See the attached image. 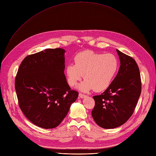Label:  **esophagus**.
I'll use <instances>...</instances> for the list:
<instances>
[{
    "label": "esophagus",
    "mask_w": 156,
    "mask_h": 156,
    "mask_svg": "<svg viewBox=\"0 0 156 156\" xmlns=\"http://www.w3.org/2000/svg\"><path fill=\"white\" fill-rule=\"evenodd\" d=\"M79 97H80V98H85L87 97V96H86V95H85V94L80 93L79 94Z\"/></svg>",
    "instance_id": "1"
}]
</instances>
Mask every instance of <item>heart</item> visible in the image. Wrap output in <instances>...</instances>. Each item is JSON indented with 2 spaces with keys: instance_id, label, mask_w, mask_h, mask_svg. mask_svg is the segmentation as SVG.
<instances>
[{
  "instance_id": "1",
  "label": "heart",
  "mask_w": 156,
  "mask_h": 156,
  "mask_svg": "<svg viewBox=\"0 0 156 156\" xmlns=\"http://www.w3.org/2000/svg\"><path fill=\"white\" fill-rule=\"evenodd\" d=\"M74 62V65L66 66L67 83L71 87L76 86L84 75L85 80L78 86V89L83 92L105 90L110 86L119 68L116 57L111 53L103 55L85 51L78 53Z\"/></svg>"
}]
</instances>
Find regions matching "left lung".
Returning a JSON list of instances; mask_svg holds the SVG:
<instances>
[{"instance_id": "1", "label": "left lung", "mask_w": 156, "mask_h": 156, "mask_svg": "<svg viewBox=\"0 0 156 156\" xmlns=\"http://www.w3.org/2000/svg\"><path fill=\"white\" fill-rule=\"evenodd\" d=\"M120 61L119 72L106 90L94 96L92 116L105 129H113L126 123L133 115L141 90L139 67L131 57L117 50Z\"/></svg>"}]
</instances>
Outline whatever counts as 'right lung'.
<instances>
[{"label": "right lung", "instance_id": "right-lung-1", "mask_svg": "<svg viewBox=\"0 0 156 156\" xmlns=\"http://www.w3.org/2000/svg\"><path fill=\"white\" fill-rule=\"evenodd\" d=\"M65 50L46 49L27 56L15 78L18 104L25 116L44 129L57 127L78 96L64 74Z\"/></svg>", "mask_w": 156, "mask_h": 156}]
</instances>
